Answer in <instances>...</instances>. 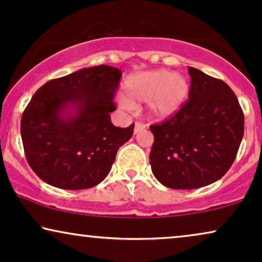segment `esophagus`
<instances>
[{"mask_svg":"<svg viewBox=\"0 0 262 262\" xmlns=\"http://www.w3.org/2000/svg\"><path fill=\"white\" fill-rule=\"evenodd\" d=\"M144 129H145V124L140 123V122H135V125H134V133L135 134L139 133V132L144 130Z\"/></svg>","mask_w":262,"mask_h":262,"instance_id":"obj_1","label":"esophagus"}]
</instances>
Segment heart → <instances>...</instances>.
I'll use <instances>...</instances> for the list:
<instances>
[{"mask_svg": "<svg viewBox=\"0 0 262 262\" xmlns=\"http://www.w3.org/2000/svg\"><path fill=\"white\" fill-rule=\"evenodd\" d=\"M123 91L127 97V100H121L123 106L146 101L147 115L154 120L164 121L184 106L190 93V83L180 72L155 69L129 75L123 82Z\"/></svg>", "mask_w": 262, "mask_h": 262, "instance_id": "obj_1", "label": "heart"}]
</instances>
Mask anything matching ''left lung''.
<instances>
[{
    "label": "left lung",
    "mask_w": 262,
    "mask_h": 262,
    "mask_svg": "<svg viewBox=\"0 0 262 262\" xmlns=\"http://www.w3.org/2000/svg\"><path fill=\"white\" fill-rule=\"evenodd\" d=\"M188 101L177 115L151 125L150 164L155 178L175 190L215 183L227 173L244 134V115L224 81L188 68Z\"/></svg>",
    "instance_id": "1"
}]
</instances>
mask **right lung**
Listing matches in <instances>:
<instances>
[{"label":"right lung","mask_w":262,"mask_h":262,"mask_svg":"<svg viewBox=\"0 0 262 262\" xmlns=\"http://www.w3.org/2000/svg\"><path fill=\"white\" fill-rule=\"evenodd\" d=\"M122 76L108 65L85 68L43 84L21 116L28 163L45 183L64 190L100 184L134 124L115 127L110 112Z\"/></svg>","instance_id":"right-lung-1"}]
</instances>
